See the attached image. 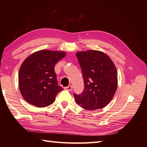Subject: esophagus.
<instances>
[{
    "mask_svg": "<svg viewBox=\"0 0 147 147\" xmlns=\"http://www.w3.org/2000/svg\"><path fill=\"white\" fill-rule=\"evenodd\" d=\"M65 90H68V91H71L72 90V89H73V87H72V86H71V85H69V86H66V87H65Z\"/></svg>",
    "mask_w": 147,
    "mask_h": 147,
    "instance_id": "esophagus-1",
    "label": "esophagus"
}]
</instances>
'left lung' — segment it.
Here are the masks:
<instances>
[{
  "mask_svg": "<svg viewBox=\"0 0 147 147\" xmlns=\"http://www.w3.org/2000/svg\"><path fill=\"white\" fill-rule=\"evenodd\" d=\"M76 55L85 84L82 94H74L76 102L89 111L105 107L117 87V73L114 62L104 52L95 50L78 52Z\"/></svg>",
  "mask_w": 147,
  "mask_h": 147,
  "instance_id": "left-lung-1",
  "label": "left lung"
}]
</instances>
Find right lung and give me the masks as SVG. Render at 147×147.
I'll list each match as a JSON object with an SVG mask.
<instances>
[{"instance_id": "obj_1", "label": "right lung", "mask_w": 147, "mask_h": 147, "mask_svg": "<svg viewBox=\"0 0 147 147\" xmlns=\"http://www.w3.org/2000/svg\"><path fill=\"white\" fill-rule=\"evenodd\" d=\"M63 51L41 50L30 55L19 72V88L23 98L37 107H45L55 101L63 88L58 85L54 66L64 57Z\"/></svg>"}]
</instances>
